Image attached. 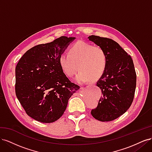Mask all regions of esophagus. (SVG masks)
<instances>
[{
  "label": "esophagus",
  "mask_w": 152,
  "mask_h": 152,
  "mask_svg": "<svg viewBox=\"0 0 152 152\" xmlns=\"http://www.w3.org/2000/svg\"><path fill=\"white\" fill-rule=\"evenodd\" d=\"M84 88V87H80V89H83ZM85 88H88V87H85Z\"/></svg>",
  "instance_id": "esophagus-1"
}]
</instances>
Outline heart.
Returning a JSON list of instances; mask_svg holds the SVG:
<instances>
[{"label":"heart","mask_w":152,"mask_h":152,"mask_svg":"<svg viewBox=\"0 0 152 152\" xmlns=\"http://www.w3.org/2000/svg\"><path fill=\"white\" fill-rule=\"evenodd\" d=\"M68 53L60 54L59 65L69 77L75 74L78 66L79 72L75 77L77 83H84L89 79L94 82L103 75L107 68V56L103 48L78 42L70 48Z\"/></svg>","instance_id":"1"}]
</instances>
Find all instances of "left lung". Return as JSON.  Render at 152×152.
<instances>
[{"mask_svg":"<svg viewBox=\"0 0 152 152\" xmlns=\"http://www.w3.org/2000/svg\"><path fill=\"white\" fill-rule=\"evenodd\" d=\"M88 39L103 48L107 56V68L96 82L102 96L91 115L99 121H112L125 113L134 99L136 86L134 63L131 56L112 39L96 35Z\"/></svg>","mask_w":152,"mask_h":152,"instance_id":"8db88e82","label":"left lung"}]
</instances>
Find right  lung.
<instances>
[{
    "instance_id": "add662e5",
    "label": "right lung",
    "mask_w": 152,
    "mask_h": 152,
    "mask_svg": "<svg viewBox=\"0 0 152 152\" xmlns=\"http://www.w3.org/2000/svg\"><path fill=\"white\" fill-rule=\"evenodd\" d=\"M75 37L61 36L34 46L23 55L15 69L16 97L26 114L42 123L60 118L68 99L80 87L71 82L59 57Z\"/></svg>"
}]
</instances>
